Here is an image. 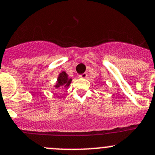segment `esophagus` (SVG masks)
Returning a JSON list of instances; mask_svg holds the SVG:
<instances>
[{
	"mask_svg": "<svg viewBox=\"0 0 155 155\" xmlns=\"http://www.w3.org/2000/svg\"><path fill=\"white\" fill-rule=\"evenodd\" d=\"M79 77H80V78H83V79H85V78L87 77V73H82V74L79 75Z\"/></svg>",
	"mask_w": 155,
	"mask_h": 155,
	"instance_id": "esophagus-1",
	"label": "esophagus"
}]
</instances>
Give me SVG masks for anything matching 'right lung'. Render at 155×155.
Segmentation results:
<instances>
[{
  "mask_svg": "<svg viewBox=\"0 0 155 155\" xmlns=\"http://www.w3.org/2000/svg\"><path fill=\"white\" fill-rule=\"evenodd\" d=\"M72 82V79H69L68 77V75L66 74V72H62L60 73L57 79V82H56L55 87L56 89H63V88H67L70 85Z\"/></svg>",
  "mask_w": 155,
  "mask_h": 155,
  "instance_id": "add662e5",
  "label": "right lung"
}]
</instances>
